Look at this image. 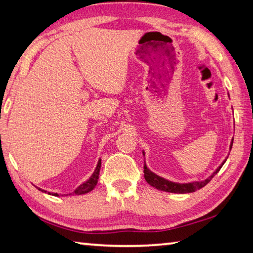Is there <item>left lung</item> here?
Returning <instances> with one entry per match:
<instances>
[{"label": "left lung", "instance_id": "obj_1", "mask_svg": "<svg viewBox=\"0 0 253 253\" xmlns=\"http://www.w3.org/2000/svg\"><path fill=\"white\" fill-rule=\"evenodd\" d=\"M232 145H233V141L231 142L230 150L232 148ZM143 154H144V152H143ZM225 161L220 164L217 169H216V171L213 172V174H211V177H208L206 180H203V181H195V182H188V183L172 182V181H169V180L160 177V175H158V174L153 173V172H152L146 167V164L144 166V177H145V180L147 181V183L150 184V186L154 187L159 190L167 191V192H174V194H188V192H194L196 190L200 189V188L205 187L206 184L214 178V175L220 170V168L223 167V164L225 163Z\"/></svg>", "mask_w": 253, "mask_h": 253}]
</instances>
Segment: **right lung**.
I'll list each match as a JSON object with an SVG mask.
<instances>
[{
    "label": "right lung",
    "mask_w": 253,
    "mask_h": 253,
    "mask_svg": "<svg viewBox=\"0 0 253 253\" xmlns=\"http://www.w3.org/2000/svg\"><path fill=\"white\" fill-rule=\"evenodd\" d=\"M100 168H101V160H99V161H98L97 168H95V170H94L93 173H92L91 177L87 179L85 182H83L82 184H80V186L74 190L73 194H70V195H83V194H87V192H90L91 190H93L94 187L97 186V183H98ZM38 189L43 191V192H46L45 190L40 189V188H38ZM48 194L54 195V196H58V194H50V192H48Z\"/></svg>",
    "instance_id": "1"
}]
</instances>
